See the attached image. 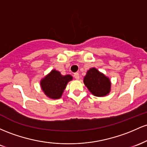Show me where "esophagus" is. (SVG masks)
I'll use <instances>...</instances> for the list:
<instances>
[{
	"label": "esophagus",
	"mask_w": 147,
	"mask_h": 147,
	"mask_svg": "<svg viewBox=\"0 0 147 147\" xmlns=\"http://www.w3.org/2000/svg\"><path fill=\"white\" fill-rule=\"evenodd\" d=\"M74 78H75L76 79H77V80H78L79 78H80V75H79L78 73H75L74 74Z\"/></svg>",
	"instance_id": "34e87169"
}]
</instances>
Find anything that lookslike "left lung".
Instances as JSON below:
<instances>
[{
	"label": "left lung",
	"mask_w": 147,
	"mask_h": 147,
	"mask_svg": "<svg viewBox=\"0 0 147 147\" xmlns=\"http://www.w3.org/2000/svg\"><path fill=\"white\" fill-rule=\"evenodd\" d=\"M83 81L90 92L96 96H104L110 92L111 83L109 78L96 69H90Z\"/></svg>",
	"instance_id": "obj_1"
}]
</instances>
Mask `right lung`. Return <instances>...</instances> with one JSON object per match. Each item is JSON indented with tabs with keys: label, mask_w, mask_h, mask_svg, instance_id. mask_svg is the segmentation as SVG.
Instances as JSON below:
<instances>
[{
	"label": "right lung",
	"mask_w": 147,
	"mask_h": 147,
	"mask_svg": "<svg viewBox=\"0 0 147 147\" xmlns=\"http://www.w3.org/2000/svg\"><path fill=\"white\" fill-rule=\"evenodd\" d=\"M72 80L70 75L62 76L59 71L53 70L41 81L43 92L49 98H60L65 89L67 82Z\"/></svg>",
	"instance_id": "add662e5"
}]
</instances>
